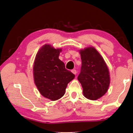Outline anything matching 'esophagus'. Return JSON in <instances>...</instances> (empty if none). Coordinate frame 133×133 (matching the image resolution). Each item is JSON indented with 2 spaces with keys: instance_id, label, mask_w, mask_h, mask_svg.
I'll return each instance as SVG.
<instances>
[{
  "instance_id": "1",
  "label": "esophagus",
  "mask_w": 133,
  "mask_h": 133,
  "mask_svg": "<svg viewBox=\"0 0 133 133\" xmlns=\"http://www.w3.org/2000/svg\"><path fill=\"white\" fill-rule=\"evenodd\" d=\"M71 72H72V73H73L74 74H75V75H76V74H77V71H76V70H75V69L72 70Z\"/></svg>"
}]
</instances>
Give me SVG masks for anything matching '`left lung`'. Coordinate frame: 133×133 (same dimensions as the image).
I'll list each match as a JSON object with an SVG mask.
<instances>
[{"mask_svg":"<svg viewBox=\"0 0 133 133\" xmlns=\"http://www.w3.org/2000/svg\"><path fill=\"white\" fill-rule=\"evenodd\" d=\"M82 65L78 80L83 88L84 96L96 100L107 92L110 84L108 67L95 48L88 47L79 50Z\"/></svg>","mask_w":133,"mask_h":133,"instance_id":"8db88e82","label":"left lung"}]
</instances>
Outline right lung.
Instances as JSON below:
<instances>
[{"instance_id":"obj_1","label":"right lung","mask_w":133,"mask_h":133,"mask_svg":"<svg viewBox=\"0 0 133 133\" xmlns=\"http://www.w3.org/2000/svg\"><path fill=\"white\" fill-rule=\"evenodd\" d=\"M61 51L62 49L45 44L38 52L34 64L35 85L43 96L52 101L64 95L67 84L75 77L59 59Z\"/></svg>"}]
</instances>
